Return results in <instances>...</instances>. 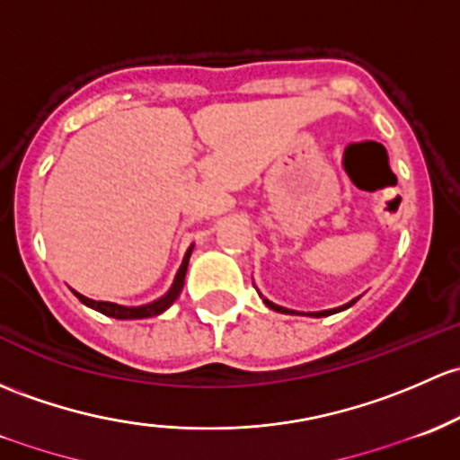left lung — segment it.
I'll use <instances>...</instances> for the list:
<instances>
[{"label": "left lung", "mask_w": 460, "mask_h": 460, "mask_svg": "<svg viewBox=\"0 0 460 460\" xmlns=\"http://www.w3.org/2000/svg\"><path fill=\"white\" fill-rule=\"evenodd\" d=\"M260 293V291H258ZM357 299L359 297H355V299H350V302L348 304H344V306H337V308H328V311H317V313H299V311H291V308H284V306H278V304H273L270 302V299H267V297H262V302L267 304L269 308H273V311H278V313H284V315H308V317H328V315H335V313H340V311H346V308H350L352 304L357 302Z\"/></svg>", "instance_id": "8db88e82"}]
</instances>
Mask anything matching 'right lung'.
<instances>
[{"mask_svg":"<svg viewBox=\"0 0 460 460\" xmlns=\"http://www.w3.org/2000/svg\"><path fill=\"white\" fill-rule=\"evenodd\" d=\"M191 251H193V244L187 249L185 258H182V264L181 269H178L176 278H173L172 287H169V291L165 295H161L158 299H154V302L149 304H143V306H120V304H114V302H96V299H90L85 297V295L72 291L76 295V297L81 299V304H85V306L94 308V311L103 313V315L108 317H114V319H145V317H156L161 315V313H165L169 306H172L173 302L178 299V295H181L182 287H185V275H187V264H190V258H191Z\"/></svg>","mask_w":460,"mask_h":460,"instance_id":"1","label":"right lung"}]
</instances>
